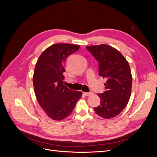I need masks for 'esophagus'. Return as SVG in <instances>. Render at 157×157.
Listing matches in <instances>:
<instances>
[{"label":"esophagus","instance_id":"obj_1","mask_svg":"<svg viewBox=\"0 0 157 157\" xmlns=\"http://www.w3.org/2000/svg\"><path fill=\"white\" fill-rule=\"evenodd\" d=\"M84 94L86 95V96H90V95H92V94H93V92H84Z\"/></svg>","mask_w":157,"mask_h":157}]
</instances>
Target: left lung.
I'll use <instances>...</instances> for the list:
<instances>
[{
    "mask_svg": "<svg viewBox=\"0 0 157 157\" xmlns=\"http://www.w3.org/2000/svg\"><path fill=\"white\" fill-rule=\"evenodd\" d=\"M98 62V74L106 79L105 91L98 96L101 105L94 108L96 114L105 119L119 115L131 96L132 76L128 62L117 50L106 44L86 46Z\"/></svg>",
    "mask_w": 157,
    "mask_h": 157,
    "instance_id": "8db88e82",
    "label": "left lung"
}]
</instances>
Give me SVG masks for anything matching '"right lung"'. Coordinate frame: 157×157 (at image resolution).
I'll list each match as a JSON object with an SVG mask.
<instances>
[{"mask_svg":"<svg viewBox=\"0 0 157 157\" xmlns=\"http://www.w3.org/2000/svg\"><path fill=\"white\" fill-rule=\"evenodd\" d=\"M79 46L55 44L40 56L35 67L33 84L36 99L50 118L63 120L71 114L82 92L73 91L63 84L64 63L67 57Z\"/></svg>","mask_w":157,"mask_h":157,"instance_id":"1","label":"right lung"}]
</instances>
